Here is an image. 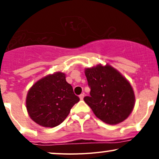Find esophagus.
<instances>
[{
	"label": "esophagus",
	"mask_w": 159,
	"mask_h": 159,
	"mask_svg": "<svg viewBox=\"0 0 159 159\" xmlns=\"http://www.w3.org/2000/svg\"><path fill=\"white\" fill-rule=\"evenodd\" d=\"M84 97V93H82L79 96V98H80V99H81V100H83Z\"/></svg>",
	"instance_id": "obj_1"
}]
</instances>
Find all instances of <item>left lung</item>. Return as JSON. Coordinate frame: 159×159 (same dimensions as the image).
Listing matches in <instances>:
<instances>
[{
  "mask_svg": "<svg viewBox=\"0 0 159 159\" xmlns=\"http://www.w3.org/2000/svg\"><path fill=\"white\" fill-rule=\"evenodd\" d=\"M84 73L90 96L84 100L94 114L110 125L126 120L135 103L134 90L126 78L109 64L86 68Z\"/></svg>",
  "mask_w": 159,
  "mask_h": 159,
  "instance_id": "8db88e82",
  "label": "left lung"
}]
</instances>
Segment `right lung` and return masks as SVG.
<instances>
[{
  "instance_id": "right-lung-1",
  "label": "right lung",
  "mask_w": 159,
  "mask_h": 159,
  "mask_svg": "<svg viewBox=\"0 0 159 159\" xmlns=\"http://www.w3.org/2000/svg\"><path fill=\"white\" fill-rule=\"evenodd\" d=\"M61 72L42 78L30 88L26 107L33 121L43 127H55L64 121L71 108L79 102Z\"/></svg>"
}]
</instances>
